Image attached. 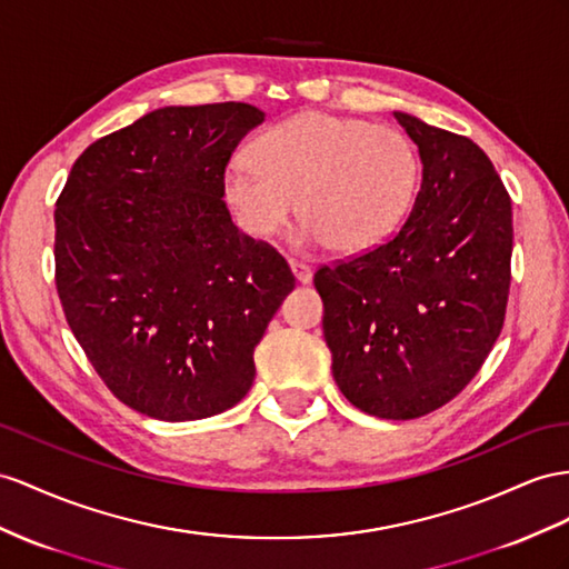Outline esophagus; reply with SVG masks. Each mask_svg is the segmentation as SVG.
<instances>
[{
    "label": "esophagus",
    "mask_w": 569,
    "mask_h": 569,
    "mask_svg": "<svg viewBox=\"0 0 569 569\" xmlns=\"http://www.w3.org/2000/svg\"><path fill=\"white\" fill-rule=\"evenodd\" d=\"M290 269H293L296 279L300 283H310L312 281V267L305 264V261H298V259H290Z\"/></svg>",
    "instance_id": "34e87169"
}]
</instances>
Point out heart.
Returning <instances> with one entry per match:
<instances>
[{"instance_id": "1", "label": "heart", "mask_w": 569, "mask_h": 569, "mask_svg": "<svg viewBox=\"0 0 569 569\" xmlns=\"http://www.w3.org/2000/svg\"><path fill=\"white\" fill-rule=\"evenodd\" d=\"M252 158L226 168V199L244 232L269 238L298 209L296 238L331 252L370 250L409 213L420 182V156L399 129L305 112L261 132Z\"/></svg>"}]
</instances>
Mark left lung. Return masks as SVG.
Here are the masks:
<instances>
[{
	"instance_id": "left-lung-1",
	"label": "left lung",
	"mask_w": 569,
	"mask_h": 569,
	"mask_svg": "<svg viewBox=\"0 0 569 569\" xmlns=\"http://www.w3.org/2000/svg\"><path fill=\"white\" fill-rule=\"evenodd\" d=\"M423 180L399 230L315 271L343 397L387 420L449 403L498 341L512 281V199L469 137L395 112Z\"/></svg>"
}]
</instances>
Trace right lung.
I'll use <instances>...</instances> for the list:
<instances>
[{
	"mask_svg": "<svg viewBox=\"0 0 569 569\" xmlns=\"http://www.w3.org/2000/svg\"><path fill=\"white\" fill-rule=\"evenodd\" d=\"M264 112L160 108L93 141L54 209V286L100 380L129 409L199 420L254 382V348L293 290L288 261L223 203L232 151Z\"/></svg>",
	"mask_w": 569,
	"mask_h": 569,
	"instance_id": "add662e5",
	"label": "right lung"
}]
</instances>
